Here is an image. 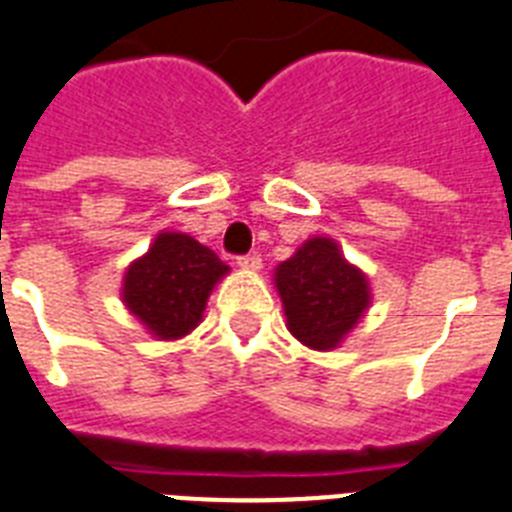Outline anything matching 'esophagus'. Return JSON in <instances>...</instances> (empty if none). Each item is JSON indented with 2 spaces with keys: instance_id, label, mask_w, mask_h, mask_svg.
Here are the masks:
<instances>
[{
  "instance_id": "esophagus-1",
  "label": "esophagus",
  "mask_w": 512,
  "mask_h": 512,
  "mask_svg": "<svg viewBox=\"0 0 512 512\" xmlns=\"http://www.w3.org/2000/svg\"><path fill=\"white\" fill-rule=\"evenodd\" d=\"M236 265H239L242 270H260L263 260H260V255H242L239 260H236Z\"/></svg>"
}]
</instances>
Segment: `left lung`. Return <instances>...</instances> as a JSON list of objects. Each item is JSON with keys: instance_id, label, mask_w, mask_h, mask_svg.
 Returning a JSON list of instances; mask_svg holds the SVG:
<instances>
[{"instance_id": "left-lung-1", "label": "left lung", "mask_w": 512, "mask_h": 512, "mask_svg": "<svg viewBox=\"0 0 512 512\" xmlns=\"http://www.w3.org/2000/svg\"><path fill=\"white\" fill-rule=\"evenodd\" d=\"M286 328L315 351L336 349L369 307V281L328 236L307 239L276 268Z\"/></svg>"}]
</instances>
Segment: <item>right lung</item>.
<instances>
[{
	"mask_svg": "<svg viewBox=\"0 0 512 512\" xmlns=\"http://www.w3.org/2000/svg\"><path fill=\"white\" fill-rule=\"evenodd\" d=\"M229 273L213 249L192 236L163 231L124 273L122 299L161 341L187 336L203 320L210 291Z\"/></svg>",
	"mask_w": 512,
	"mask_h": 512,
	"instance_id": "add662e5",
	"label": "right lung"
}]
</instances>
